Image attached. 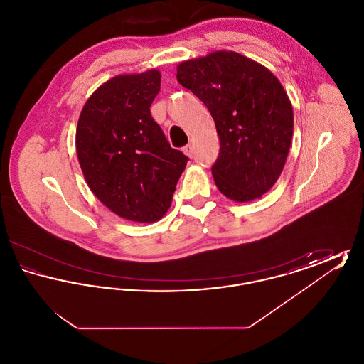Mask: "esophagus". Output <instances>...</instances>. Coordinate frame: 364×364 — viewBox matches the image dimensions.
Here are the masks:
<instances>
[{
  "instance_id": "obj_1",
  "label": "esophagus",
  "mask_w": 364,
  "mask_h": 364,
  "mask_svg": "<svg viewBox=\"0 0 364 364\" xmlns=\"http://www.w3.org/2000/svg\"><path fill=\"white\" fill-rule=\"evenodd\" d=\"M183 151L187 154L188 156H192V154H193V146L192 144H187V146H184L183 147Z\"/></svg>"
}]
</instances>
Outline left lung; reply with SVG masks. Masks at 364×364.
<instances>
[{"label": "left lung", "mask_w": 364, "mask_h": 364, "mask_svg": "<svg viewBox=\"0 0 364 364\" xmlns=\"http://www.w3.org/2000/svg\"><path fill=\"white\" fill-rule=\"evenodd\" d=\"M177 80L215 122L217 188L236 202L260 198L282 172L294 135V109L277 77L239 53L215 52L181 63Z\"/></svg>", "instance_id": "1"}]
</instances>
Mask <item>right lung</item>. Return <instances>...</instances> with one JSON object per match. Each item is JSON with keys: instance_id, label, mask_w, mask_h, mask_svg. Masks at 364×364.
<instances>
[{"instance_id": "right-lung-1", "label": "right lung", "mask_w": 364, "mask_h": 364, "mask_svg": "<svg viewBox=\"0 0 364 364\" xmlns=\"http://www.w3.org/2000/svg\"><path fill=\"white\" fill-rule=\"evenodd\" d=\"M159 86L156 70L110 79L88 98L76 129L90 190L114 214L135 223L162 218L188 162L151 117Z\"/></svg>"}]
</instances>
